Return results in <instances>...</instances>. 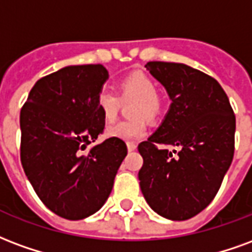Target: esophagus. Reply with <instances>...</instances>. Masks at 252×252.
<instances>
[{"label":"esophagus","instance_id":"1","mask_svg":"<svg viewBox=\"0 0 252 252\" xmlns=\"http://www.w3.org/2000/svg\"><path fill=\"white\" fill-rule=\"evenodd\" d=\"M127 150L128 152H134L135 149H137V144L135 142H127Z\"/></svg>","mask_w":252,"mask_h":252}]
</instances>
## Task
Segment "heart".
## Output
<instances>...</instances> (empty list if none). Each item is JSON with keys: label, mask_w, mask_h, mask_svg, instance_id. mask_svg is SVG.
Instances as JSON below:
<instances>
[{"label": "heart", "mask_w": 252, "mask_h": 252, "mask_svg": "<svg viewBox=\"0 0 252 252\" xmlns=\"http://www.w3.org/2000/svg\"><path fill=\"white\" fill-rule=\"evenodd\" d=\"M119 93L122 99H137L131 108L134 118L121 121L107 128V135L124 141H135L148 133L146 118L156 119L161 113V99L157 86L149 75L141 71L128 73L119 82ZM121 98L117 94L104 88L98 95L96 103L106 122H114L121 107Z\"/></svg>", "instance_id": "obj_1"}]
</instances>
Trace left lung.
<instances>
[{
	"instance_id": "8db88e82",
	"label": "left lung",
	"mask_w": 252,
	"mask_h": 252,
	"mask_svg": "<svg viewBox=\"0 0 252 252\" xmlns=\"http://www.w3.org/2000/svg\"><path fill=\"white\" fill-rule=\"evenodd\" d=\"M146 69L172 100L159 127L138 145L139 187L154 212L187 220L207 208L234 158L235 115L218 80L181 63L149 62ZM159 144H170L169 152ZM175 156H173V153Z\"/></svg>"
}]
</instances>
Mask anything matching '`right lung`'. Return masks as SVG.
I'll return each instance as SVG.
<instances>
[{
  "label": "right lung",
  "mask_w": 252,
  "mask_h": 252,
  "mask_svg": "<svg viewBox=\"0 0 252 252\" xmlns=\"http://www.w3.org/2000/svg\"><path fill=\"white\" fill-rule=\"evenodd\" d=\"M107 79L102 64L64 67L36 82L20 113L24 172L45 207L64 219L102 208L127 154L114 137L86 152L103 133L96 99Z\"/></svg>",
  "instance_id": "right-lung-1"
}]
</instances>
